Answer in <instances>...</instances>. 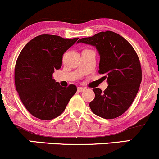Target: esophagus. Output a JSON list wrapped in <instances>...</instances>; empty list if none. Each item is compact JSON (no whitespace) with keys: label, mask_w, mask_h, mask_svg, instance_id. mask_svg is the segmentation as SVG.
Wrapping results in <instances>:
<instances>
[{"label":"esophagus","mask_w":159,"mask_h":159,"mask_svg":"<svg viewBox=\"0 0 159 159\" xmlns=\"http://www.w3.org/2000/svg\"><path fill=\"white\" fill-rule=\"evenodd\" d=\"M85 90L84 87H78V92H84Z\"/></svg>","instance_id":"34e87169"}]
</instances>
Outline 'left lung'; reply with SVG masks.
I'll return each instance as SVG.
<instances>
[{
    "mask_svg": "<svg viewBox=\"0 0 159 159\" xmlns=\"http://www.w3.org/2000/svg\"><path fill=\"white\" fill-rule=\"evenodd\" d=\"M80 43L96 47L100 56L98 72L106 75L108 84L104 92L93 89L95 98L90 102V109L105 119L121 116L131 106L141 83L138 54L126 39L109 30L82 38Z\"/></svg>",
    "mask_w": 159,
    "mask_h": 159,
    "instance_id": "8db88e82",
    "label": "left lung"
}]
</instances>
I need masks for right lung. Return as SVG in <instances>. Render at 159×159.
<instances>
[{
	"label": "right lung",
	"instance_id": "add662e5",
	"mask_svg": "<svg viewBox=\"0 0 159 159\" xmlns=\"http://www.w3.org/2000/svg\"><path fill=\"white\" fill-rule=\"evenodd\" d=\"M78 39L43 34L27 43L20 53L15 67L16 88L27 110L38 119L61 115L77 91L74 84L61 87L52 75L61 69L63 54Z\"/></svg>",
	"mask_w": 159,
	"mask_h": 159
}]
</instances>
